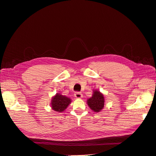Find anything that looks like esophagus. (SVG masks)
I'll list each match as a JSON object with an SVG mask.
<instances>
[{"mask_svg": "<svg viewBox=\"0 0 156 156\" xmlns=\"http://www.w3.org/2000/svg\"><path fill=\"white\" fill-rule=\"evenodd\" d=\"M75 97L76 98H81L83 97V95L82 93H80V92H76L75 93Z\"/></svg>", "mask_w": 156, "mask_h": 156, "instance_id": "34e87169", "label": "esophagus"}]
</instances>
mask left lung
<instances>
[{
  "mask_svg": "<svg viewBox=\"0 0 156 156\" xmlns=\"http://www.w3.org/2000/svg\"><path fill=\"white\" fill-rule=\"evenodd\" d=\"M87 102L92 111L100 112L104 107L105 97L100 91L93 90L91 97L89 98Z\"/></svg>",
  "mask_w": 156,
  "mask_h": 156,
  "instance_id": "1",
  "label": "left lung"
}]
</instances>
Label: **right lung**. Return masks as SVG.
<instances>
[{"label":"right lung","mask_w":156,"mask_h":156,"mask_svg":"<svg viewBox=\"0 0 156 156\" xmlns=\"http://www.w3.org/2000/svg\"><path fill=\"white\" fill-rule=\"evenodd\" d=\"M71 102L70 98L62 95L60 93L52 97L51 101V107L54 111L59 113L63 112Z\"/></svg>","instance_id":"right-lung-1"}]
</instances>
